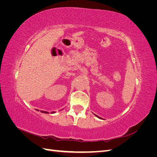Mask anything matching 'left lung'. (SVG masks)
I'll use <instances>...</instances> for the list:
<instances>
[{
    "label": "left lung",
    "mask_w": 157,
    "mask_h": 157,
    "mask_svg": "<svg viewBox=\"0 0 157 157\" xmlns=\"http://www.w3.org/2000/svg\"><path fill=\"white\" fill-rule=\"evenodd\" d=\"M94 115L95 116H96V117H98V118H100V119H102V118H101V117H98V115H95V114H94Z\"/></svg>",
    "instance_id": "1"
}]
</instances>
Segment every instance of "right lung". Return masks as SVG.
Returning <instances> with one entry per match:
<instances>
[{"label":"right lung","instance_id":"right-lung-1","mask_svg":"<svg viewBox=\"0 0 157 157\" xmlns=\"http://www.w3.org/2000/svg\"><path fill=\"white\" fill-rule=\"evenodd\" d=\"M35 110L36 111H39V109H35ZM61 110H62V109H61ZM40 112L41 113H46V114H48L49 113V112H48V111H40ZM56 113V111H52L51 112V113L52 114H54V113Z\"/></svg>","mask_w":157,"mask_h":157}]
</instances>
